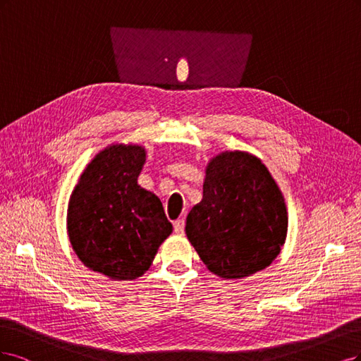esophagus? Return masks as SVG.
Returning <instances> with one entry per match:
<instances>
[{
    "instance_id": "34e87169",
    "label": "esophagus",
    "mask_w": 361,
    "mask_h": 361,
    "mask_svg": "<svg viewBox=\"0 0 361 361\" xmlns=\"http://www.w3.org/2000/svg\"><path fill=\"white\" fill-rule=\"evenodd\" d=\"M173 231H176V234H178V235L184 234V220L183 219H178L173 222Z\"/></svg>"
}]
</instances>
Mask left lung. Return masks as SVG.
<instances>
[{"label": "left lung", "mask_w": 361, "mask_h": 361, "mask_svg": "<svg viewBox=\"0 0 361 361\" xmlns=\"http://www.w3.org/2000/svg\"><path fill=\"white\" fill-rule=\"evenodd\" d=\"M286 234L285 197L259 157L234 149L208 160L202 200L185 220V235L208 270L232 281L265 270Z\"/></svg>", "instance_id": "obj_1"}]
</instances>
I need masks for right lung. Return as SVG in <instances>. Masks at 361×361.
<instances>
[{"instance_id": "1", "label": "right lung", "mask_w": 361, "mask_h": 361, "mask_svg": "<svg viewBox=\"0 0 361 361\" xmlns=\"http://www.w3.org/2000/svg\"><path fill=\"white\" fill-rule=\"evenodd\" d=\"M139 144H111L91 159L71 195L67 234L79 261L111 281H135L172 232L159 197L137 184Z\"/></svg>"}]
</instances>
